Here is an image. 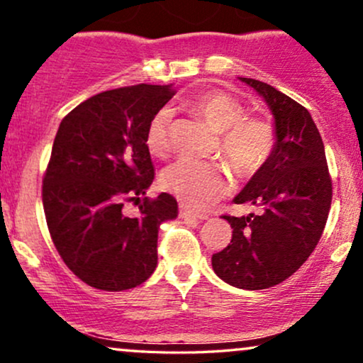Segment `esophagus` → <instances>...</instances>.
Listing matches in <instances>:
<instances>
[{
  "instance_id": "34e87169",
  "label": "esophagus",
  "mask_w": 363,
  "mask_h": 363,
  "mask_svg": "<svg viewBox=\"0 0 363 363\" xmlns=\"http://www.w3.org/2000/svg\"><path fill=\"white\" fill-rule=\"evenodd\" d=\"M179 215H181L182 220H193V222H198V220H206L208 215L205 213H194V211H191L189 208H186L184 205H181L179 208Z\"/></svg>"
}]
</instances>
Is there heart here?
<instances>
[{"instance_id":"heart-1","label":"heart","mask_w":363,"mask_h":363,"mask_svg":"<svg viewBox=\"0 0 363 363\" xmlns=\"http://www.w3.org/2000/svg\"><path fill=\"white\" fill-rule=\"evenodd\" d=\"M184 106L220 133V152L237 172L252 176L266 165L274 152L277 135L259 116H245L242 102L222 90H203L191 95ZM172 111L162 107L150 119L145 145L153 157L167 155ZM230 176L220 164L179 158L162 170L160 186L184 206L206 208L230 191Z\"/></svg>"}]
</instances>
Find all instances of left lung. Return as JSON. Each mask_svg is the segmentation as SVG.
Here are the masks:
<instances>
[{
	"label": "left lung",
	"mask_w": 363,
	"mask_h": 363,
	"mask_svg": "<svg viewBox=\"0 0 363 363\" xmlns=\"http://www.w3.org/2000/svg\"><path fill=\"white\" fill-rule=\"evenodd\" d=\"M264 99L274 119L272 158L234 198L259 215L223 218L234 228L213 272L228 285L262 290L291 277L318 245L331 208L333 184L324 143L309 111L268 83L240 78Z\"/></svg>",
	"instance_id": "obj_1"
}]
</instances>
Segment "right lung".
<instances>
[{
    "mask_svg": "<svg viewBox=\"0 0 363 363\" xmlns=\"http://www.w3.org/2000/svg\"><path fill=\"white\" fill-rule=\"evenodd\" d=\"M172 85H133L86 99L61 121L43 181L49 234L72 272L94 289L121 291L157 268L158 227L177 216L167 193L150 199L147 126ZM124 201L140 205L128 217Z\"/></svg>",
    "mask_w": 363,
    "mask_h": 363,
    "instance_id": "add662e5",
    "label": "right lung"
}]
</instances>
